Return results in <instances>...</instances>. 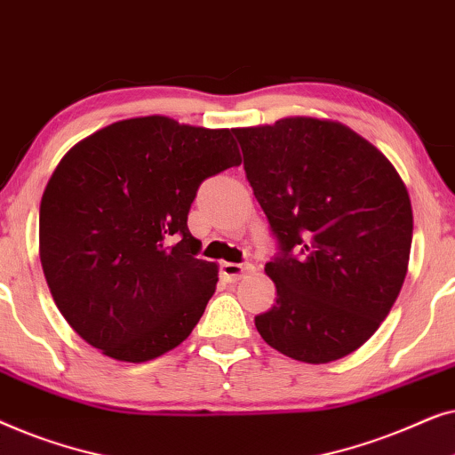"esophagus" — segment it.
I'll use <instances>...</instances> for the list:
<instances>
[{
	"label": "esophagus",
	"mask_w": 455,
	"mask_h": 455,
	"mask_svg": "<svg viewBox=\"0 0 455 455\" xmlns=\"http://www.w3.org/2000/svg\"><path fill=\"white\" fill-rule=\"evenodd\" d=\"M252 271L251 265L244 263H221V277L226 282H238V279L244 275V273Z\"/></svg>",
	"instance_id": "obj_1"
}]
</instances>
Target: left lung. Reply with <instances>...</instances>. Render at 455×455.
<instances>
[{"instance_id": "obj_1", "label": "left lung", "mask_w": 455, "mask_h": 455, "mask_svg": "<svg viewBox=\"0 0 455 455\" xmlns=\"http://www.w3.org/2000/svg\"><path fill=\"white\" fill-rule=\"evenodd\" d=\"M234 134L277 240L265 265L277 298L254 316L257 331L300 363L347 356L377 331L406 279L412 207L400 173L339 122L283 117Z\"/></svg>"}]
</instances>
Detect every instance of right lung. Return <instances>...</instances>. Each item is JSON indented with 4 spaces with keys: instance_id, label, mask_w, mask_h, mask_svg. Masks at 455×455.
<instances>
[{
    "instance_id": "1",
    "label": "right lung",
    "mask_w": 455,
    "mask_h": 455,
    "mask_svg": "<svg viewBox=\"0 0 455 455\" xmlns=\"http://www.w3.org/2000/svg\"><path fill=\"white\" fill-rule=\"evenodd\" d=\"M238 164L232 130L165 116L116 122L64 155L41 198L39 254L86 344L147 363L188 338L217 285L188 211L203 180Z\"/></svg>"
}]
</instances>
